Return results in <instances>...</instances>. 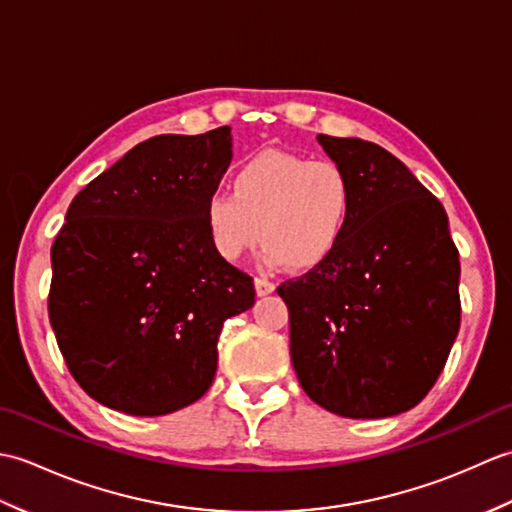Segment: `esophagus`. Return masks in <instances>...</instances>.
Returning <instances> with one entry per match:
<instances>
[{
    "instance_id": "34e87169",
    "label": "esophagus",
    "mask_w": 512,
    "mask_h": 512,
    "mask_svg": "<svg viewBox=\"0 0 512 512\" xmlns=\"http://www.w3.org/2000/svg\"><path fill=\"white\" fill-rule=\"evenodd\" d=\"M255 292L257 297H266L270 292H275V284L264 277H255Z\"/></svg>"
}]
</instances>
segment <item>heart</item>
Segmentation results:
<instances>
[{
	"label": "heart",
	"instance_id": "1",
	"mask_svg": "<svg viewBox=\"0 0 512 512\" xmlns=\"http://www.w3.org/2000/svg\"><path fill=\"white\" fill-rule=\"evenodd\" d=\"M354 209V182L339 162L268 149L237 167L233 193L209 195L204 220L226 262H237L262 237L266 266L308 270L339 248Z\"/></svg>",
	"mask_w": 512,
	"mask_h": 512
}]
</instances>
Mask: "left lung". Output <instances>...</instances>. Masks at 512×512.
I'll return each instance as SVG.
<instances>
[{
    "label": "left lung",
    "instance_id": "obj_1",
    "mask_svg": "<svg viewBox=\"0 0 512 512\" xmlns=\"http://www.w3.org/2000/svg\"><path fill=\"white\" fill-rule=\"evenodd\" d=\"M350 173L339 248L277 288L303 391L343 418H387L436 385L460 330V253L444 206L387 149L319 134Z\"/></svg>",
    "mask_w": 512,
    "mask_h": 512
}]
</instances>
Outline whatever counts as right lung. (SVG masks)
I'll return each mask as SVG.
<instances>
[{
    "mask_svg": "<svg viewBox=\"0 0 512 512\" xmlns=\"http://www.w3.org/2000/svg\"><path fill=\"white\" fill-rule=\"evenodd\" d=\"M231 127L162 134L74 195L54 239L48 314L85 394L165 416L206 394L253 277L215 253L204 206L233 160Z\"/></svg>",
    "mask_w": 512,
    "mask_h": 512,
    "instance_id": "right-lung-1",
    "label": "right lung"
}]
</instances>
